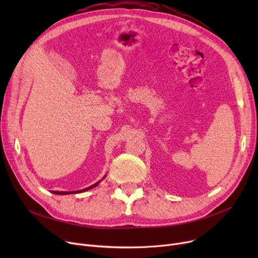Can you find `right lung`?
<instances>
[{"label":"right lung","instance_id":"add662e5","mask_svg":"<svg viewBox=\"0 0 258 258\" xmlns=\"http://www.w3.org/2000/svg\"><path fill=\"white\" fill-rule=\"evenodd\" d=\"M105 178V175L103 177V179ZM100 182V181H99ZM99 182H97V183H95L94 185H92V186H90V187H87V188H85V189H83V190H77V191H52L53 194H55V195H70V194H79V192H83V191H86V190H89V189H91V188H94V187H96L98 184H99Z\"/></svg>","mask_w":258,"mask_h":258}]
</instances>
